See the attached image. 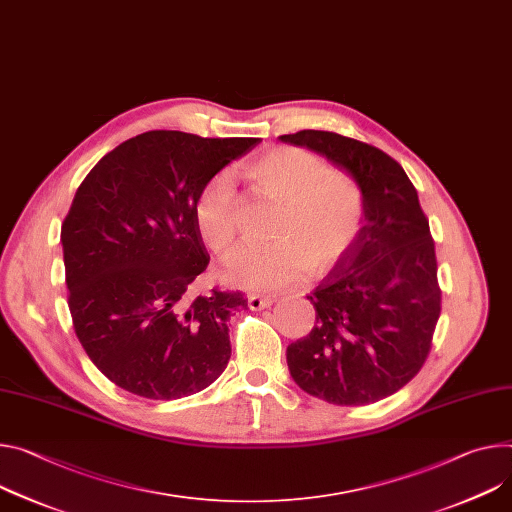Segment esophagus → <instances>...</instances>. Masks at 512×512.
Wrapping results in <instances>:
<instances>
[{
    "label": "esophagus",
    "mask_w": 512,
    "mask_h": 512,
    "mask_svg": "<svg viewBox=\"0 0 512 512\" xmlns=\"http://www.w3.org/2000/svg\"><path fill=\"white\" fill-rule=\"evenodd\" d=\"M273 302H275V298H271V296H249V300H247V304H249L251 310L269 308Z\"/></svg>",
    "instance_id": "esophagus-1"
}]
</instances>
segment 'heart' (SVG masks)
Instances as JSON below:
<instances>
[{
	"label": "heart",
	"instance_id": "heart-1",
	"mask_svg": "<svg viewBox=\"0 0 512 512\" xmlns=\"http://www.w3.org/2000/svg\"><path fill=\"white\" fill-rule=\"evenodd\" d=\"M259 196L280 202L271 226L277 239L241 247L222 269L228 286L275 292L294 286L304 271L320 277L353 247L363 226V196L357 185L296 147H275L241 167ZM194 220L210 251L224 257L237 241L235 190L226 173L214 175L196 198Z\"/></svg>",
	"mask_w": 512,
	"mask_h": 512
}]
</instances>
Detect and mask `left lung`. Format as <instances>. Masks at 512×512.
<instances>
[{
    "label": "left lung",
    "instance_id": "1",
    "mask_svg": "<svg viewBox=\"0 0 512 512\" xmlns=\"http://www.w3.org/2000/svg\"><path fill=\"white\" fill-rule=\"evenodd\" d=\"M345 169L365 222L349 253L306 298L312 331L286 351L294 382L337 406L392 396L421 371L441 314L435 243L404 169L355 138L300 130L280 136Z\"/></svg>",
    "mask_w": 512,
    "mask_h": 512
}]
</instances>
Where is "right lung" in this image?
<instances>
[{
    "mask_svg": "<svg viewBox=\"0 0 512 512\" xmlns=\"http://www.w3.org/2000/svg\"><path fill=\"white\" fill-rule=\"evenodd\" d=\"M259 138L151 130L104 155L61 226L69 310L89 359L118 388L177 400L230 359L226 320L241 292L190 300L210 255L196 228L204 185Z\"/></svg>",
    "mask_w": 512,
    "mask_h": 512,
    "instance_id": "add662e5",
    "label": "right lung"
}]
</instances>
